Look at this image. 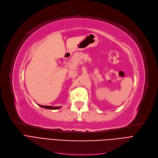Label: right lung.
<instances>
[{
  "label": "right lung",
  "instance_id": "1",
  "mask_svg": "<svg viewBox=\"0 0 158 158\" xmlns=\"http://www.w3.org/2000/svg\"><path fill=\"white\" fill-rule=\"evenodd\" d=\"M39 106H40V107H42L44 108H46V109H50V110H57L60 108L61 106H44V105H39Z\"/></svg>",
  "mask_w": 158,
  "mask_h": 158
}]
</instances>
